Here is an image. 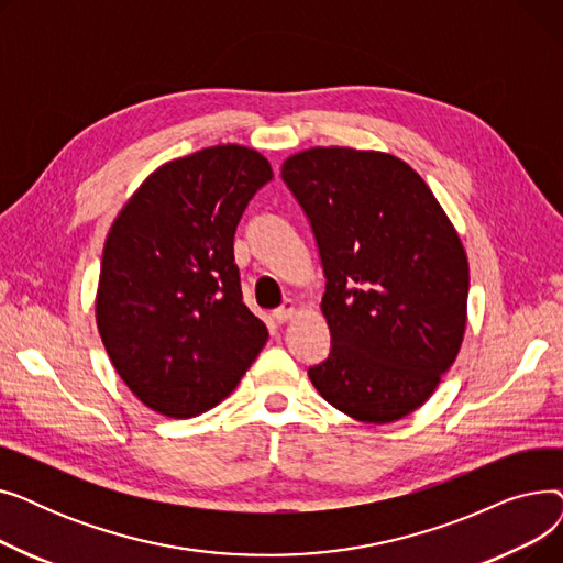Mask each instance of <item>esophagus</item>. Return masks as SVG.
<instances>
[{"label":"esophagus","instance_id":"esophagus-1","mask_svg":"<svg viewBox=\"0 0 563 563\" xmlns=\"http://www.w3.org/2000/svg\"><path fill=\"white\" fill-rule=\"evenodd\" d=\"M294 314H297V303H294L291 299H287L280 308H276V310H274V314H272V317H274V321H276V323H285V321H287V319H291Z\"/></svg>","mask_w":563,"mask_h":563}]
</instances>
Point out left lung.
<instances>
[{"label": "left lung", "mask_w": 563, "mask_h": 563, "mask_svg": "<svg viewBox=\"0 0 563 563\" xmlns=\"http://www.w3.org/2000/svg\"><path fill=\"white\" fill-rule=\"evenodd\" d=\"M310 219L327 291L319 395L367 424L420 408L459 356L470 269L461 236L422 177L395 155L310 147L283 162Z\"/></svg>", "instance_id": "1"}]
</instances>
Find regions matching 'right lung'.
<instances>
[{"instance_id": "right-lung-1", "label": "right lung", "mask_w": 563, "mask_h": 563, "mask_svg": "<svg viewBox=\"0 0 563 563\" xmlns=\"http://www.w3.org/2000/svg\"><path fill=\"white\" fill-rule=\"evenodd\" d=\"M272 177L253 147H205L147 175L107 234L98 331L118 376L159 416L221 404L269 338L242 301L232 242Z\"/></svg>"}]
</instances>
